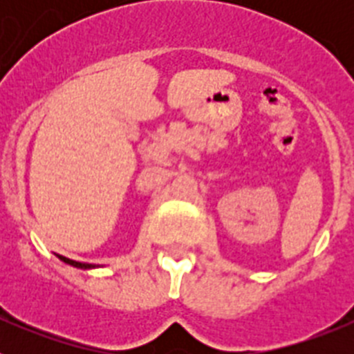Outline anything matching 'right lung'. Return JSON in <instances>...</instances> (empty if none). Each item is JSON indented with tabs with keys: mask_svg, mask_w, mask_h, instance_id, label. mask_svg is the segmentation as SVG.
<instances>
[{
	"mask_svg": "<svg viewBox=\"0 0 354 354\" xmlns=\"http://www.w3.org/2000/svg\"><path fill=\"white\" fill-rule=\"evenodd\" d=\"M58 259H60V261H64L65 264H68V266H74V268H80V270H93V268H95V266H93V264H84V262L72 261V259H67V257H64V255H58Z\"/></svg>",
	"mask_w": 354,
	"mask_h": 354,
	"instance_id": "obj_1",
	"label": "right lung"
}]
</instances>
